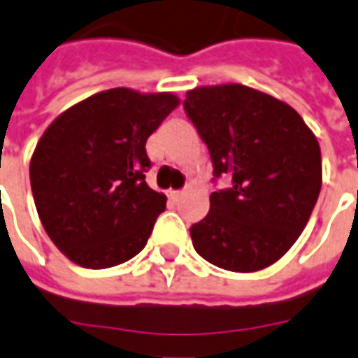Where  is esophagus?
Returning <instances> with one entry per match:
<instances>
[{
	"label": "esophagus",
	"mask_w": 358,
	"mask_h": 358,
	"mask_svg": "<svg viewBox=\"0 0 358 358\" xmlns=\"http://www.w3.org/2000/svg\"><path fill=\"white\" fill-rule=\"evenodd\" d=\"M182 196H184V192H178V189H171V192H169V197L174 199V201H178Z\"/></svg>",
	"instance_id": "obj_1"
}]
</instances>
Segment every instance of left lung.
<instances>
[{
    "mask_svg": "<svg viewBox=\"0 0 358 358\" xmlns=\"http://www.w3.org/2000/svg\"><path fill=\"white\" fill-rule=\"evenodd\" d=\"M184 108L209 149L215 178H232L189 229L194 248L227 271L269 267L301 236L318 201V139L292 106L246 85L192 89Z\"/></svg>",
    "mask_w": 358,
    "mask_h": 358,
    "instance_id": "left-lung-1",
    "label": "left lung"
}]
</instances>
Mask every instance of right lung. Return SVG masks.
Masks as SVG:
<instances>
[{
	"label": "right lung",
	"instance_id": "1",
	"mask_svg": "<svg viewBox=\"0 0 358 358\" xmlns=\"http://www.w3.org/2000/svg\"><path fill=\"white\" fill-rule=\"evenodd\" d=\"M180 104L172 92L118 87L62 112L31 159V187L44 231L87 269L124 264L145 248L166 196L145 182V143Z\"/></svg>",
	"mask_w": 358,
	"mask_h": 358
}]
</instances>
